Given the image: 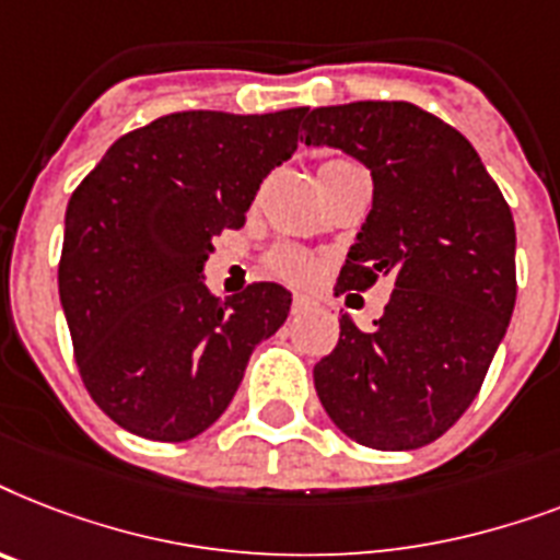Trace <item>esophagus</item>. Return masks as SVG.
Here are the masks:
<instances>
[{
  "mask_svg": "<svg viewBox=\"0 0 560 560\" xmlns=\"http://www.w3.org/2000/svg\"><path fill=\"white\" fill-rule=\"evenodd\" d=\"M315 306V301L312 298H306V294H294V301H292V312L294 315H301V312H308V308Z\"/></svg>",
  "mask_w": 560,
  "mask_h": 560,
  "instance_id": "34e87169",
  "label": "esophagus"
}]
</instances>
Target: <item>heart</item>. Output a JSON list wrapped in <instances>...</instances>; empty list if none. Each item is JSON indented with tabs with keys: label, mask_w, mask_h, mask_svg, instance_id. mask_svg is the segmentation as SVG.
Segmentation results:
<instances>
[{
	"label": "heart",
	"mask_w": 560,
	"mask_h": 560,
	"mask_svg": "<svg viewBox=\"0 0 560 560\" xmlns=\"http://www.w3.org/2000/svg\"><path fill=\"white\" fill-rule=\"evenodd\" d=\"M326 164H332V161H326ZM268 268H271V275L283 277L289 283H308L317 275V259L298 248H280L268 257Z\"/></svg>",
	"instance_id": "heart-1"
}]
</instances>
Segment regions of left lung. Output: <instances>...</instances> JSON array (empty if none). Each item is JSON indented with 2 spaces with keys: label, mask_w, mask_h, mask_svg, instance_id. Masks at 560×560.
<instances>
[{
  "label": "left lung",
  "mask_w": 560,
  "mask_h": 560,
  "mask_svg": "<svg viewBox=\"0 0 560 560\" xmlns=\"http://www.w3.org/2000/svg\"><path fill=\"white\" fill-rule=\"evenodd\" d=\"M303 132L373 176L338 292L393 283L370 332L341 317L338 347L315 364L317 399L358 445L422 448L468 410L512 320V210L468 138L413 103L320 106Z\"/></svg>",
  "instance_id": "8db88e82"
}]
</instances>
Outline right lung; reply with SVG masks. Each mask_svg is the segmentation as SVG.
<instances>
[{
  "label": "right lung",
  "mask_w": 560,
  "mask_h": 560,
  "mask_svg": "<svg viewBox=\"0 0 560 560\" xmlns=\"http://www.w3.org/2000/svg\"><path fill=\"white\" fill-rule=\"evenodd\" d=\"M306 112H173L120 136L71 194L60 303L80 378L124 431H208L289 317L283 285L219 301L202 268L213 236L243 228L262 178L292 159Z\"/></svg>",
  "instance_id": "obj_1"
}]
</instances>
